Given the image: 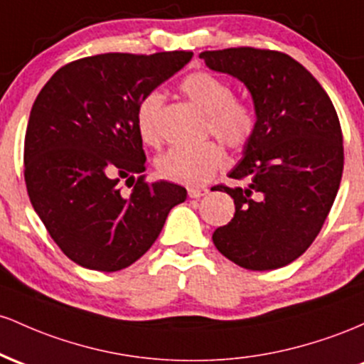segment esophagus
<instances>
[{"instance_id": "esophagus-1", "label": "esophagus", "mask_w": 364, "mask_h": 364, "mask_svg": "<svg viewBox=\"0 0 364 364\" xmlns=\"http://www.w3.org/2000/svg\"><path fill=\"white\" fill-rule=\"evenodd\" d=\"M208 193H210V189H208V187H191L189 198L199 199V198H203V196H206Z\"/></svg>"}]
</instances>
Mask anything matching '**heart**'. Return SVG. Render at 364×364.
<instances>
[{
	"instance_id": "obj_1",
	"label": "heart",
	"mask_w": 364,
	"mask_h": 364,
	"mask_svg": "<svg viewBox=\"0 0 364 364\" xmlns=\"http://www.w3.org/2000/svg\"><path fill=\"white\" fill-rule=\"evenodd\" d=\"M182 92L208 113L206 130L230 149L246 148L255 136L256 113L252 106L237 100L234 89L211 72H193L182 80ZM163 94L153 91L141 100L136 112L137 132L149 146L161 141ZM223 161V151L213 141L198 146H177L158 160V173L165 181L182 186H203L210 182Z\"/></svg>"
}]
</instances>
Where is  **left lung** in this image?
Instances as JSON below:
<instances>
[{
	"mask_svg": "<svg viewBox=\"0 0 364 364\" xmlns=\"http://www.w3.org/2000/svg\"><path fill=\"white\" fill-rule=\"evenodd\" d=\"M211 70L249 89L256 130L228 173L244 187L218 186L235 213L213 232L216 249L247 270H275L299 258L320 234L341 186L344 146L328 94L299 61L258 48L203 51Z\"/></svg>",
	"mask_w": 364,
	"mask_h": 364,
	"instance_id": "8db88e82",
	"label": "left lung"
}]
</instances>
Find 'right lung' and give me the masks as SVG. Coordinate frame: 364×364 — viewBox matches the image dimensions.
<instances>
[{
	"label": "right lung",
	"instance_id": "add662e5",
	"mask_svg": "<svg viewBox=\"0 0 364 364\" xmlns=\"http://www.w3.org/2000/svg\"><path fill=\"white\" fill-rule=\"evenodd\" d=\"M191 58V51L87 56L56 70L36 97L23 144L27 193L73 263L97 272L130 267L186 201L182 186L144 181L136 112ZM124 178L136 182L129 196L117 186Z\"/></svg>",
	"mask_w": 364,
	"mask_h": 364
}]
</instances>
